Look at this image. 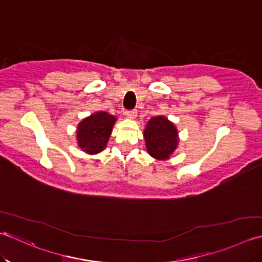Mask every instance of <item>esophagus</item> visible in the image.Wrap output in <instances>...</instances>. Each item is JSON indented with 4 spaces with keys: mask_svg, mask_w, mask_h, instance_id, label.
Instances as JSON below:
<instances>
[{
    "mask_svg": "<svg viewBox=\"0 0 262 262\" xmlns=\"http://www.w3.org/2000/svg\"><path fill=\"white\" fill-rule=\"evenodd\" d=\"M125 115L129 117V119H131V120H135L136 117H137V115H138V112H137V110H132V111H126L125 112Z\"/></svg>",
    "mask_w": 262,
    "mask_h": 262,
    "instance_id": "esophagus-1",
    "label": "esophagus"
}]
</instances>
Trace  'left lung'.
Segmentation results:
<instances>
[{
	"label": "left lung",
	"mask_w": 262,
	"mask_h": 262,
	"mask_svg": "<svg viewBox=\"0 0 262 262\" xmlns=\"http://www.w3.org/2000/svg\"><path fill=\"white\" fill-rule=\"evenodd\" d=\"M143 138L148 154L157 161H167L179 146V131L166 116H154L147 122Z\"/></svg>",
	"instance_id": "obj_1"
}]
</instances>
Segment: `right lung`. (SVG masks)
<instances>
[{"label": "right lung", "mask_w": 262, "mask_h": 262, "mask_svg": "<svg viewBox=\"0 0 262 262\" xmlns=\"http://www.w3.org/2000/svg\"><path fill=\"white\" fill-rule=\"evenodd\" d=\"M116 117L107 112H96L87 116L77 126L78 146L88 155L103 151L107 146Z\"/></svg>", "instance_id": "1"}]
</instances>
